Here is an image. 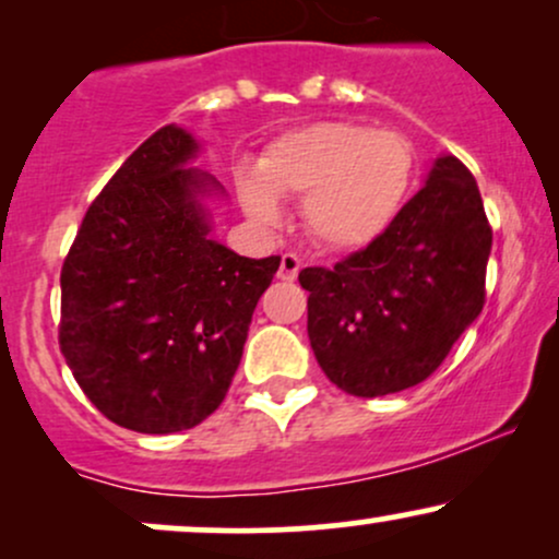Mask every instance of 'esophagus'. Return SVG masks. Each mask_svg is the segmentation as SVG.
<instances>
[{"mask_svg": "<svg viewBox=\"0 0 559 559\" xmlns=\"http://www.w3.org/2000/svg\"><path fill=\"white\" fill-rule=\"evenodd\" d=\"M299 267H301V260L297 254L286 252L281 254V267H278V278L281 281H294L299 275Z\"/></svg>", "mask_w": 559, "mask_h": 559, "instance_id": "1", "label": "esophagus"}]
</instances>
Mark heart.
<instances>
[{
    "label": "heart",
    "instance_id": "1",
    "mask_svg": "<svg viewBox=\"0 0 559 559\" xmlns=\"http://www.w3.org/2000/svg\"><path fill=\"white\" fill-rule=\"evenodd\" d=\"M413 144L396 131L320 120L281 133L239 173V194L254 221H281V197L301 199L305 226L331 249H360L391 226L413 186Z\"/></svg>",
    "mask_w": 559,
    "mask_h": 559
}]
</instances>
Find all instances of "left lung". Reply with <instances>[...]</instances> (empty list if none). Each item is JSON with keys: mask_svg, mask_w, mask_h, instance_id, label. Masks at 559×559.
Returning <instances> with one entry per match:
<instances>
[{"mask_svg": "<svg viewBox=\"0 0 559 559\" xmlns=\"http://www.w3.org/2000/svg\"><path fill=\"white\" fill-rule=\"evenodd\" d=\"M491 228L476 178L452 155L362 252L299 273L323 373L355 396L418 386L484 310Z\"/></svg>", "mask_w": 559, "mask_h": 559, "instance_id": "8db88e82", "label": "left lung"}]
</instances>
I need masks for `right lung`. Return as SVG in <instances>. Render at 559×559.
<instances>
[{
    "instance_id": "right-lung-1",
    "label": "right lung",
    "mask_w": 559,
    "mask_h": 559,
    "mask_svg": "<svg viewBox=\"0 0 559 559\" xmlns=\"http://www.w3.org/2000/svg\"><path fill=\"white\" fill-rule=\"evenodd\" d=\"M183 126L152 133L102 189L62 265L60 346L83 394L139 433L194 428L221 407L281 258L213 236L226 189Z\"/></svg>"
}]
</instances>
